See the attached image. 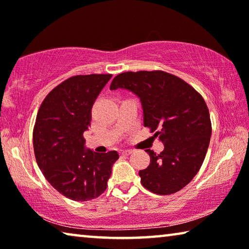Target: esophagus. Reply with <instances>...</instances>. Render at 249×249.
<instances>
[{
  "label": "esophagus",
  "instance_id": "obj_1",
  "mask_svg": "<svg viewBox=\"0 0 249 249\" xmlns=\"http://www.w3.org/2000/svg\"><path fill=\"white\" fill-rule=\"evenodd\" d=\"M120 154L122 156H129L130 154H132V150H121Z\"/></svg>",
  "mask_w": 249,
  "mask_h": 249
}]
</instances>
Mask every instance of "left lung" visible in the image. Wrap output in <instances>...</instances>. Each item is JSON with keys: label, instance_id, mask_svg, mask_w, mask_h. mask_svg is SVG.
Returning <instances> with one entry per match:
<instances>
[{"label": "left lung", "instance_id": "1", "mask_svg": "<svg viewBox=\"0 0 249 249\" xmlns=\"http://www.w3.org/2000/svg\"><path fill=\"white\" fill-rule=\"evenodd\" d=\"M119 88L141 99L144 126L165 146L160 154L146 150L150 163L138 172L142 184L160 196L180 191L199 172L209 148L212 124L204 99L184 80L161 70L117 74L109 89Z\"/></svg>", "mask_w": 249, "mask_h": 249}]
</instances>
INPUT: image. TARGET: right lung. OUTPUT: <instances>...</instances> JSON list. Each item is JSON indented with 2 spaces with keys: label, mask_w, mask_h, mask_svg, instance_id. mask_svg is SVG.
<instances>
[{
  "label": "right lung",
  "mask_w": 249,
  "mask_h": 249,
  "mask_svg": "<svg viewBox=\"0 0 249 249\" xmlns=\"http://www.w3.org/2000/svg\"><path fill=\"white\" fill-rule=\"evenodd\" d=\"M112 74H79L58 84L44 99L33 130L37 165L56 190L73 201H89L107 190L115 150L84 149L91 109Z\"/></svg>",
  "instance_id": "add662e5"
}]
</instances>
